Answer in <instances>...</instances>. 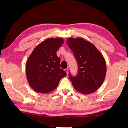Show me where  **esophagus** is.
<instances>
[{"label":"esophagus","instance_id":"34e87169","mask_svg":"<svg viewBox=\"0 0 128 128\" xmlns=\"http://www.w3.org/2000/svg\"><path fill=\"white\" fill-rule=\"evenodd\" d=\"M65 71H66V74H68V72H69L68 69H65Z\"/></svg>","mask_w":128,"mask_h":128}]
</instances>
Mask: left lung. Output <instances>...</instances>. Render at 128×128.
Here are the masks:
<instances>
[{"label": "left lung", "mask_w": 128, "mask_h": 128, "mask_svg": "<svg viewBox=\"0 0 128 128\" xmlns=\"http://www.w3.org/2000/svg\"><path fill=\"white\" fill-rule=\"evenodd\" d=\"M67 44L72 51L78 66L76 76L69 73L73 87L84 94L94 92L104 81L107 69L102 54L92 43L81 38H70Z\"/></svg>", "instance_id": "1"}]
</instances>
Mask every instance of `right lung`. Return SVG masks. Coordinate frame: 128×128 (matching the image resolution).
Here are the masks:
<instances>
[{
	"instance_id": "add662e5",
	"label": "right lung",
	"mask_w": 128,
	"mask_h": 128,
	"mask_svg": "<svg viewBox=\"0 0 128 128\" xmlns=\"http://www.w3.org/2000/svg\"><path fill=\"white\" fill-rule=\"evenodd\" d=\"M64 43L63 39L48 38L36 46L26 64V77L35 92L46 94L57 88L66 73L60 68V59L56 55Z\"/></svg>"
}]
</instances>
